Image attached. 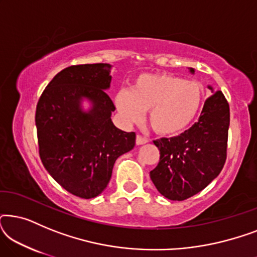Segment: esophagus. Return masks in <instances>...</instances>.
I'll use <instances>...</instances> for the list:
<instances>
[{
  "label": "esophagus",
  "mask_w": 257,
  "mask_h": 257,
  "mask_svg": "<svg viewBox=\"0 0 257 257\" xmlns=\"http://www.w3.org/2000/svg\"><path fill=\"white\" fill-rule=\"evenodd\" d=\"M136 143H137V145H144V144H146L147 143V139L146 138H144V137H142V136H137V139H136Z\"/></svg>",
  "instance_id": "1"
}]
</instances>
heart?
<instances>
[{"label": "heart", "instance_id": "obj_1", "mask_svg": "<svg viewBox=\"0 0 257 257\" xmlns=\"http://www.w3.org/2000/svg\"><path fill=\"white\" fill-rule=\"evenodd\" d=\"M201 84L170 73H143L132 90L121 89L115 107L127 124H138L149 111V121L160 136H175L191 125L201 108Z\"/></svg>", "mask_w": 257, "mask_h": 257}]
</instances>
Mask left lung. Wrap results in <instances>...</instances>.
I'll return each mask as SVG.
<instances>
[{
	"label": "left lung",
	"mask_w": 257,
	"mask_h": 257,
	"mask_svg": "<svg viewBox=\"0 0 257 257\" xmlns=\"http://www.w3.org/2000/svg\"><path fill=\"white\" fill-rule=\"evenodd\" d=\"M194 75L195 70L188 68ZM205 101L199 120L178 137L154 140L160 151L158 166L150 172L158 192L173 201H182L206 188L226 161L229 105L221 91Z\"/></svg>",
	"instance_id": "1"
}]
</instances>
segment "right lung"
I'll list each match as a JSON object with an SVG mask.
<instances>
[{"label": "right lung", "instance_id": "add662e5", "mask_svg": "<svg viewBox=\"0 0 257 257\" xmlns=\"http://www.w3.org/2000/svg\"><path fill=\"white\" fill-rule=\"evenodd\" d=\"M111 69L97 63L62 70L36 107L42 164L63 188L83 199L106 188L115 160L136 145V133L121 131L111 119Z\"/></svg>", "mask_w": 257, "mask_h": 257}]
</instances>
